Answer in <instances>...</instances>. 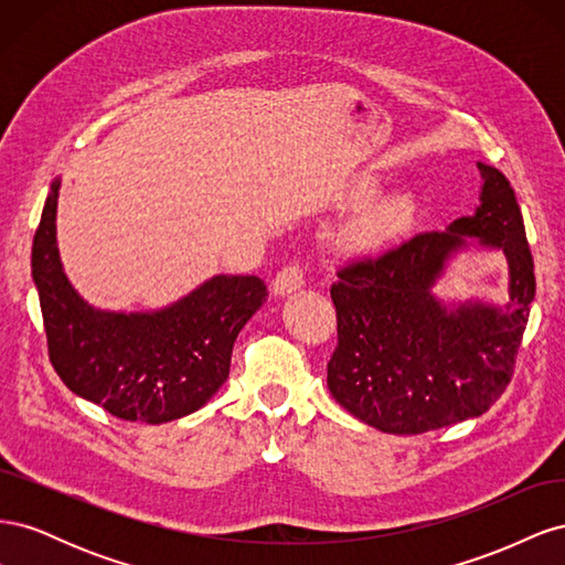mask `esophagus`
<instances>
[{
    "mask_svg": "<svg viewBox=\"0 0 565 565\" xmlns=\"http://www.w3.org/2000/svg\"><path fill=\"white\" fill-rule=\"evenodd\" d=\"M273 295L278 297H287L297 292V289L303 287V270L297 266V264H289L285 266L276 278H273Z\"/></svg>",
    "mask_w": 565,
    "mask_h": 565,
    "instance_id": "34e87169",
    "label": "esophagus"
}]
</instances>
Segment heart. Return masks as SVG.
Segmentation results:
<instances>
[{
    "mask_svg": "<svg viewBox=\"0 0 565 565\" xmlns=\"http://www.w3.org/2000/svg\"><path fill=\"white\" fill-rule=\"evenodd\" d=\"M377 193V181H365L353 193L355 202H365ZM417 204L413 195L396 193L367 204L358 212L339 235V245L347 252H374L403 237L415 221Z\"/></svg>",
    "mask_w": 565,
    "mask_h": 565,
    "instance_id": "obj_1",
    "label": "heart"
}]
</instances>
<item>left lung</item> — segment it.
Masks as SVG:
<instances>
[{"label": "left lung", "instance_id": "obj_1", "mask_svg": "<svg viewBox=\"0 0 565 565\" xmlns=\"http://www.w3.org/2000/svg\"><path fill=\"white\" fill-rule=\"evenodd\" d=\"M481 204L446 231L422 233L380 259L341 268L330 295L339 344L328 363L332 398L384 434H424L481 417L514 372L535 299L533 254L514 188L478 162ZM502 250L510 301L443 302L433 295L457 253Z\"/></svg>", "mask_w": 565, "mask_h": 565}]
</instances>
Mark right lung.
I'll return each instance as SVG.
<instances>
[{
	"label": "right lung",
	"mask_w": 565,
	"mask_h": 565,
	"mask_svg": "<svg viewBox=\"0 0 565 565\" xmlns=\"http://www.w3.org/2000/svg\"><path fill=\"white\" fill-rule=\"evenodd\" d=\"M58 191L61 177L32 241V280L63 384L127 422L164 424L207 405L228 380L237 334L268 297L264 280L221 273L156 311H100L63 270Z\"/></svg>",
	"instance_id": "add662e5"
}]
</instances>
